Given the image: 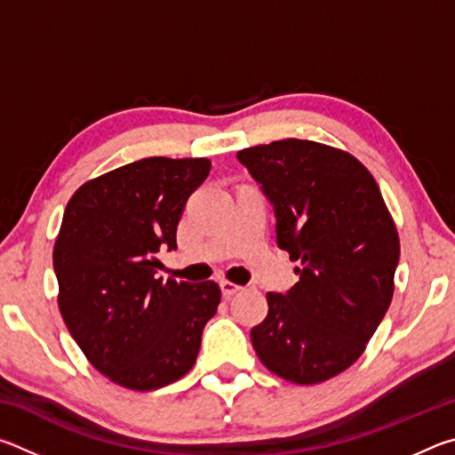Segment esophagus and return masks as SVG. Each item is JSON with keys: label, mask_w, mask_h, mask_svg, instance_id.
<instances>
[{"label": "esophagus", "mask_w": 455, "mask_h": 455, "mask_svg": "<svg viewBox=\"0 0 455 455\" xmlns=\"http://www.w3.org/2000/svg\"><path fill=\"white\" fill-rule=\"evenodd\" d=\"M241 289L243 287H238V284L230 283V281H220V292H222V297H225V299H230L233 295H236V292Z\"/></svg>", "instance_id": "34e87169"}]
</instances>
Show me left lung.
Masks as SVG:
<instances>
[{
	"label": "left lung",
	"instance_id": "1",
	"mask_svg": "<svg viewBox=\"0 0 455 455\" xmlns=\"http://www.w3.org/2000/svg\"><path fill=\"white\" fill-rule=\"evenodd\" d=\"M273 204L276 244L299 281L267 292L268 313L251 341L283 379L327 381L361 357L394 297L399 236L379 187L351 154L276 140L236 152Z\"/></svg>",
	"mask_w": 455,
	"mask_h": 455
}]
</instances>
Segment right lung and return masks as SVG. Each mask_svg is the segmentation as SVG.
Instances as JSON below:
<instances>
[{"label":"right lung","instance_id":"1","mask_svg":"<svg viewBox=\"0 0 455 455\" xmlns=\"http://www.w3.org/2000/svg\"><path fill=\"white\" fill-rule=\"evenodd\" d=\"M206 158L152 156L74 192L53 246L60 313L84 355L108 379L152 391L195 365L220 303L217 283L163 281L160 249H176L188 196Z\"/></svg>","mask_w":455,"mask_h":455}]
</instances>
